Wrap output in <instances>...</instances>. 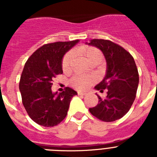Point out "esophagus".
<instances>
[{
    "label": "esophagus",
    "mask_w": 157,
    "mask_h": 157,
    "mask_svg": "<svg viewBox=\"0 0 157 157\" xmlns=\"http://www.w3.org/2000/svg\"><path fill=\"white\" fill-rule=\"evenodd\" d=\"M78 95H79V96H84V95H86V93L81 92V91H78Z\"/></svg>",
    "instance_id": "esophagus-1"
}]
</instances>
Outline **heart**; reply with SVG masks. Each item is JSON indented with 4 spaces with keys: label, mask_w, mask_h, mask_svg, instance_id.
Instances as JSON below:
<instances>
[{
    "label": "heart",
    "mask_w": 157,
    "mask_h": 157,
    "mask_svg": "<svg viewBox=\"0 0 157 157\" xmlns=\"http://www.w3.org/2000/svg\"><path fill=\"white\" fill-rule=\"evenodd\" d=\"M78 53L81 54L82 56H85L86 58L87 61L90 64L94 63H101L103 59V56L101 51L98 48L95 47L91 46H84L78 48L75 51ZM72 60V53L71 52H67V53L63 56V60H62V68L64 71H68L70 68V65L71 63ZM94 78L92 76L89 75H75L72 78L71 80V84L74 88L78 90H85L86 89L93 85L94 82Z\"/></svg>",
    "instance_id": "obj_1"
}]
</instances>
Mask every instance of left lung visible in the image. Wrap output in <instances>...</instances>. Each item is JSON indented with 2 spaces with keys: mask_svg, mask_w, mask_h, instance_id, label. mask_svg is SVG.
Segmentation results:
<instances>
[{
  "mask_svg": "<svg viewBox=\"0 0 157 157\" xmlns=\"http://www.w3.org/2000/svg\"><path fill=\"white\" fill-rule=\"evenodd\" d=\"M94 45L103 52L107 62L104 79L95 86L106 98L98 97V104L89 109L94 116L104 122H113L127 114L136 98L139 75L134 58L126 49L109 40L93 39Z\"/></svg>",
  "mask_w": 157,
  "mask_h": 157,
  "instance_id": "8db88e82",
  "label": "left lung"
}]
</instances>
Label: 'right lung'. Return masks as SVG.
Instances as JSON below:
<instances>
[{
	"mask_svg": "<svg viewBox=\"0 0 157 157\" xmlns=\"http://www.w3.org/2000/svg\"><path fill=\"white\" fill-rule=\"evenodd\" d=\"M78 40L45 44L37 48L26 62L19 81V91L27 114L43 127L58 125L67 114L71 98L77 92H52V79L63 73L62 59Z\"/></svg>",
	"mask_w": 157,
	"mask_h": 157,
	"instance_id": "obj_1",
	"label": "right lung"
}]
</instances>
